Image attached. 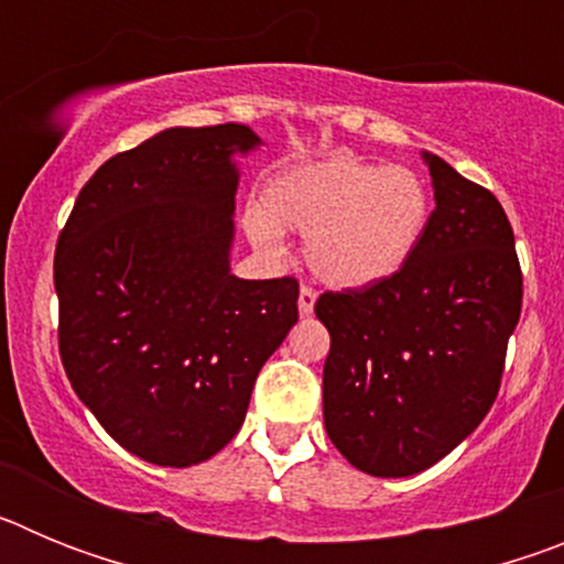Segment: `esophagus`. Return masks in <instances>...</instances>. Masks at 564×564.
<instances>
[{
	"label": "esophagus",
	"mask_w": 564,
	"mask_h": 564,
	"mask_svg": "<svg viewBox=\"0 0 564 564\" xmlns=\"http://www.w3.org/2000/svg\"><path fill=\"white\" fill-rule=\"evenodd\" d=\"M313 305H316V291L307 285L299 288V313H302V316H311Z\"/></svg>",
	"instance_id": "1"
}]
</instances>
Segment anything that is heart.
I'll return each instance as SVG.
<instances>
[{"label":"heart","mask_w":564,"mask_h":564,"mask_svg":"<svg viewBox=\"0 0 564 564\" xmlns=\"http://www.w3.org/2000/svg\"><path fill=\"white\" fill-rule=\"evenodd\" d=\"M430 188L415 169L330 154L279 172L265 200L242 212L259 251L282 253L288 231L305 234L311 271L338 291L395 279L430 228Z\"/></svg>","instance_id":"heart-1"}]
</instances>
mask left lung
<instances>
[{
  "mask_svg": "<svg viewBox=\"0 0 564 564\" xmlns=\"http://www.w3.org/2000/svg\"><path fill=\"white\" fill-rule=\"evenodd\" d=\"M421 158L435 212L415 259L383 285L316 302L330 330L325 430L372 477L417 475L480 426L522 307L514 231L495 194Z\"/></svg>",
  "mask_w": 564,
  "mask_h": 564,
  "instance_id": "1",
  "label": "left lung"
}]
</instances>
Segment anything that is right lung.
<instances>
[{"mask_svg":"<svg viewBox=\"0 0 564 564\" xmlns=\"http://www.w3.org/2000/svg\"><path fill=\"white\" fill-rule=\"evenodd\" d=\"M259 147L246 123L163 129L89 177L58 237L69 383L154 466H197L237 435L299 318L296 279L231 273L237 158Z\"/></svg>","mask_w":564,"mask_h":564,"instance_id":"add662e5","label":"right lung"}]
</instances>
